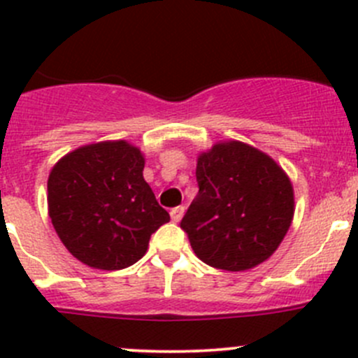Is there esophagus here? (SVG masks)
Instances as JSON below:
<instances>
[{
  "label": "esophagus",
  "mask_w": 358,
  "mask_h": 358,
  "mask_svg": "<svg viewBox=\"0 0 358 358\" xmlns=\"http://www.w3.org/2000/svg\"><path fill=\"white\" fill-rule=\"evenodd\" d=\"M183 213H185V208H183V206H178V208H173L171 211H169V215H171L173 222L178 223L180 220L183 218Z\"/></svg>",
  "instance_id": "obj_1"
}]
</instances>
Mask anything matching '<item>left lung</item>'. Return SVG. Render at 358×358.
Instances as JSON below:
<instances>
[{"mask_svg":"<svg viewBox=\"0 0 358 358\" xmlns=\"http://www.w3.org/2000/svg\"><path fill=\"white\" fill-rule=\"evenodd\" d=\"M196 199L182 218L190 246L206 265L243 272L273 255L289 230V176L262 150L230 140L197 157Z\"/></svg>","mask_w":358,"mask_h":358,"instance_id":"8db88e82","label":"left lung"}]
</instances>
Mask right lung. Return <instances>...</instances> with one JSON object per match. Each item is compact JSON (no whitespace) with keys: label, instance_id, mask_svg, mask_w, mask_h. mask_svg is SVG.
Segmentation results:
<instances>
[{"label":"right lung","instance_id":"add662e5","mask_svg":"<svg viewBox=\"0 0 358 358\" xmlns=\"http://www.w3.org/2000/svg\"><path fill=\"white\" fill-rule=\"evenodd\" d=\"M145 159L124 140L79 147L53 166L48 213L74 258L99 270L138 262L150 236L169 222L149 183Z\"/></svg>","mask_w":358,"mask_h":358}]
</instances>
